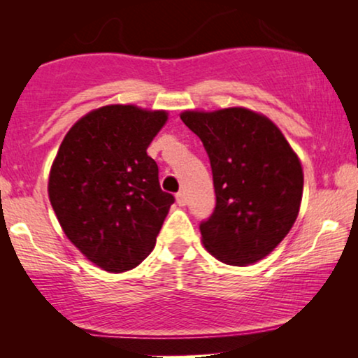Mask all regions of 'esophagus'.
I'll return each instance as SVG.
<instances>
[{"mask_svg": "<svg viewBox=\"0 0 358 358\" xmlns=\"http://www.w3.org/2000/svg\"><path fill=\"white\" fill-rule=\"evenodd\" d=\"M176 200H178V203L180 205V207H184V205H185V194L182 192V190L176 194Z\"/></svg>", "mask_w": 358, "mask_h": 358, "instance_id": "esophagus-1", "label": "esophagus"}]
</instances>
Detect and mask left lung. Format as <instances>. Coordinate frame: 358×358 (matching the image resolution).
Listing matches in <instances>:
<instances>
[{"label":"left lung","mask_w":358,"mask_h":358,"mask_svg":"<svg viewBox=\"0 0 358 358\" xmlns=\"http://www.w3.org/2000/svg\"><path fill=\"white\" fill-rule=\"evenodd\" d=\"M180 119L202 140L212 164L217 207L200 224L203 248L228 266L259 262L300 212V158L268 117L246 107L189 109Z\"/></svg>","instance_id":"1"}]
</instances>
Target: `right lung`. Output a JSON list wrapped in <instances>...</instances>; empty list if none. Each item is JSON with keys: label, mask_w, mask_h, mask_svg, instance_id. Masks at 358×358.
I'll use <instances>...</instances> for the list:
<instances>
[{"label": "right lung", "mask_w": 358, "mask_h": 358, "mask_svg": "<svg viewBox=\"0 0 358 358\" xmlns=\"http://www.w3.org/2000/svg\"><path fill=\"white\" fill-rule=\"evenodd\" d=\"M168 110L109 104L68 130L48 176V199L71 244L102 271L135 268L153 251L174 197L146 150Z\"/></svg>", "instance_id": "1"}]
</instances>
